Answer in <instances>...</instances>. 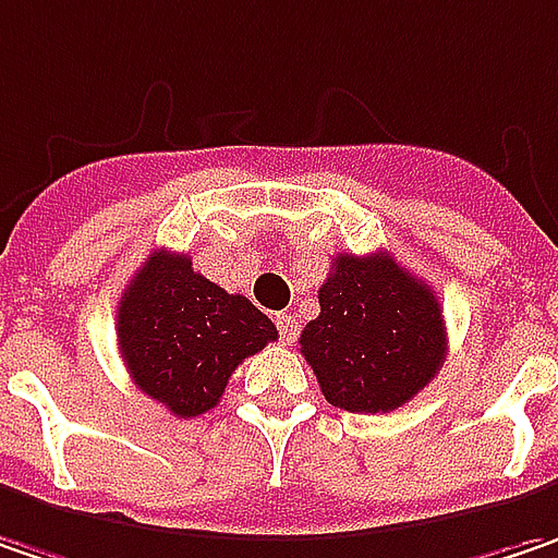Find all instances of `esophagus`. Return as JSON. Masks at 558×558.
I'll return each instance as SVG.
<instances>
[{
  "label": "esophagus",
  "mask_w": 558,
  "mask_h": 558,
  "mask_svg": "<svg viewBox=\"0 0 558 558\" xmlns=\"http://www.w3.org/2000/svg\"><path fill=\"white\" fill-rule=\"evenodd\" d=\"M275 322H278L280 340H283V343H293V337H296V330H300V322H296L293 315H287V312H280Z\"/></svg>",
  "instance_id": "esophagus-1"
}]
</instances>
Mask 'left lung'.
I'll return each mask as SVG.
<instances>
[{"label":"left lung","instance_id":"1","mask_svg":"<svg viewBox=\"0 0 558 558\" xmlns=\"http://www.w3.org/2000/svg\"><path fill=\"white\" fill-rule=\"evenodd\" d=\"M318 318L300 333L325 400L347 412H393L447 359L437 293L393 255H337L318 290Z\"/></svg>","mask_w":558,"mask_h":558}]
</instances>
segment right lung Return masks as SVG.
<instances>
[{
	"mask_svg": "<svg viewBox=\"0 0 558 558\" xmlns=\"http://www.w3.org/2000/svg\"><path fill=\"white\" fill-rule=\"evenodd\" d=\"M278 340L246 296L193 271L190 255L156 250L118 303V350L134 384L178 418L215 409L243 359Z\"/></svg>",
	"mask_w": 558,
	"mask_h": 558,
	"instance_id": "obj_1",
	"label": "right lung"
}]
</instances>
